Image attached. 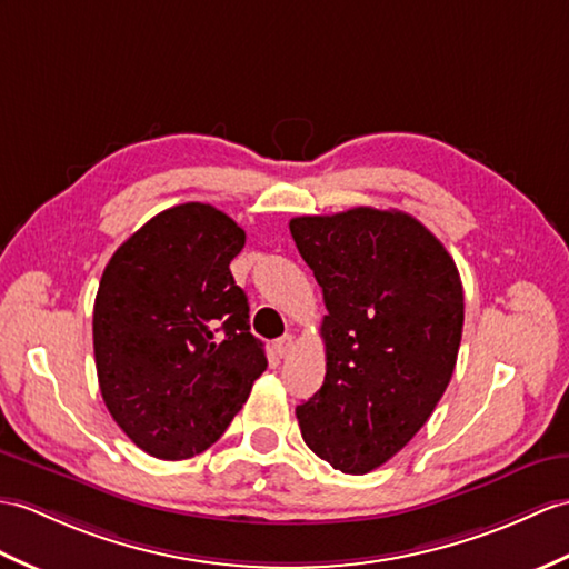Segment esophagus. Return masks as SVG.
I'll use <instances>...</instances> for the list:
<instances>
[{"label": "esophagus", "mask_w": 569, "mask_h": 569, "mask_svg": "<svg viewBox=\"0 0 569 569\" xmlns=\"http://www.w3.org/2000/svg\"><path fill=\"white\" fill-rule=\"evenodd\" d=\"M290 349H293V335H283L273 341V351L276 356H281V359H286Z\"/></svg>", "instance_id": "esophagus-1"}]
</instances>
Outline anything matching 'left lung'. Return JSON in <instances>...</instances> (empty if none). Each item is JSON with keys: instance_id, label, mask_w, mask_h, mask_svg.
<instances>
[{"instance_id": "1", "label": "left lung", "mask_w": 569, "mask_h": 569, "mask_svg": "<svg viewBox=\"0 0 569 569\" xmlns=\"http://www.w3.org/2000/svg\"><path fill=\"white\" fill-rule=\"evenodd\" d=\"M322 288V388L296 407L302 441L366 475L425 427L453 376L463 283L446 247L402 210L351 208L290 220Z\"/></svg>"}]
</instances>
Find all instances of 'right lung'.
Wrapping results in <instances>:
<instances>
[{"label": "right lung", "mask_w": 569, "mask_h": 569, "mask_svg": "<svg viewBox=\"0 0 569 569\" xmlns=\"http://www.w3.org/2000/svg\"><path fill=\"white\" fill-rule=\"evenodd\" d=\"M244 230L208 203L162 210L106 263L94 300L101 398L144 453L213 446L267 371L230 261Z\"/></svg>", "instance_id": "add662e5"}]
</instances>
